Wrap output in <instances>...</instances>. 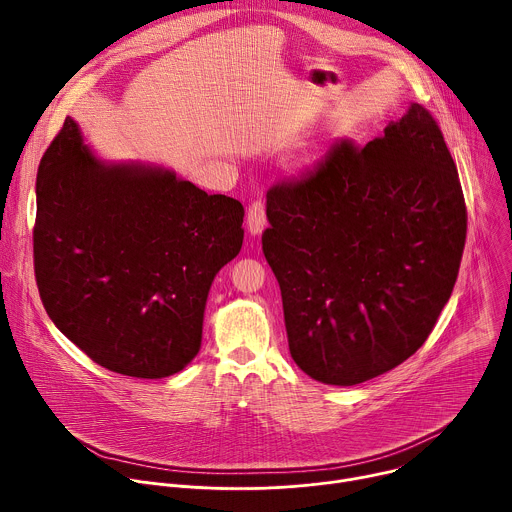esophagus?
<instances>
[{
    "label": "esophagus",
    "mask_w": 512,
    "mask_h": 512,
    "mask_svg": "<svg viewBox=\"0 0 512 512\" xmlns=\"http://www.w3.org/2000/svg\"><path fill=\"white\" fill-rule=\"evenodd\" d=\"M265 223H267V218H265V204H263V202H253V204L249 206V210H247V229H249V233H251L253 237L261 235L263 229H265Z\"/></svg>",
    "instance_id": "esophagus-1"
}]
</instances>
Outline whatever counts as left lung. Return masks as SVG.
Returning a JSON list of instances; mask_svg holds the SVG:
<instances>
[{
	"instance_id": "8db88e82",
	"label": "left lung",
	"mask_w": 512,
	"mask_h": 512,
	"mask_svg": "<svg viewBox=\"0 0 512 512\" xmlns=\"http://www.w3.org/2000/svg\"><path fill=\"white\" fill-rule=\"evenodd\" d=\"M267 221L291 358L320 383L352 387L427 340L468 216L440 125L411 103L364 148L344 139L308 176L269 188Z\"/></svg>"
}]
</instances>
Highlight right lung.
<instances>
[{
	"label": "right lung",
	"mask_w": 512,
	"mask_h": 512,
	"mask_svg": "<svg viewBox=\"0 0 512 512\" xmlns=\"http://www.w3.org/2000/svg\"><path fill=\"white\" fill-rule=\"evenodd\" d=\"M243 216L239 200L162 166L99 160L66 117L36 178L46 314L113 373H180L200 350L210 285L241 251Z\"/></svg>",
	"instance_id": "1"
}]
</instances>
